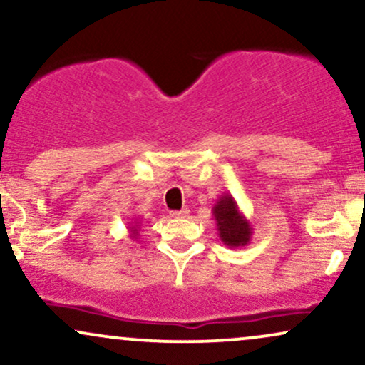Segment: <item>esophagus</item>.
Listing matches in <instances>:
<instances>
[{"instance_id":"1","label":"esophagus","mask_w":365,"mask_h":365,"mask_svg":"<svg viewBox=\"0 0 365 365\" xmlns=\"http://www.w3.org/2000/svg\"><path fill=\"white\" fill-rule=\"evenodd\" d=\"M170 216H171V217H187V216H188V209H180V211H171Z\"/></svg>"}]
</instances>
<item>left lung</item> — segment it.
Here are the masks:
<instances>
[{"instance_id": "obj_1", "label": "left lung", "mask_w": 365, "mask_h": 365, "mask_svg": "<svg viewBox=\"0 0 365 365\" xmlns=\"http://www.w3.org/2000/svg\"><path fill=\"white\" fill-rule=\"evenodd\" d=\"M212 217L216 221L217 235L225 245L244 247L252 238V225L238 207L232 194H223L212 206Z\"/></svg>"}]
</instances>
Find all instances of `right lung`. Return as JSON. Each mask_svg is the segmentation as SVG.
I'll return each mask as SVG.
<instances>
[{
  "label": "right lung",
  "mask_w": 365,
  "mask_h": 365,
  "mask_svg": "<svg viewBox=\"0 0 365 365\" xmlns=\"http://www.w3.org/2000/svg\"><path fill=\"white\" fill-rule=\"evenodd\" d=\"M139 232H140V223L139 221H132V223L128 225V237L132 238V240H135V238L139 237Z\"/></svg>",
  "instance_id": "1"
}]
</instances>
